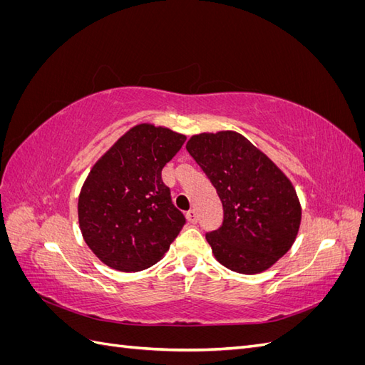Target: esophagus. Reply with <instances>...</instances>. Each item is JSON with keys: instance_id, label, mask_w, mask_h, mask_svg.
Instances as JSON below:
<instances>
[{"instance_id": "34e87169", "label": "esophagus", "mask_w": 365, "mask_h": 365, "mask_svg": "<svg viewBox=\"0 0 365 365\" xmlns=\"http://www.w3.org/2000/svg\"><path fill=\"white\" fill-rule=\"evenodd\" d=\"M187 220H189L190 224H196L197 222V215H196L195 210H190V212L187 213Z\"/></svg>"}]
</instances>
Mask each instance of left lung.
Returning <instances> with one entry per match:
<instances>
[{
    "label": "left lung",
    "mask_w": 365,
    "mask_h": 365,
    "mask_svg": "<svg viewBox=\"0 0 365 365\" xmlns=\"http://www.w3.org/2000/svg\"><path fill=\"white\" fill-rule=\"evenodd\" d=\"M185 149L212 181L224 222L205 239L219 263L240 274H259L288 252L302 222L291 180L239 132H202Z\"/></svg>",
    "instance_id": "1"
}]
</instances>
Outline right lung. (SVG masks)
I'll list each match as a JSON object with an SVG mask.
<instances>
[{
    "mask_svg": "<svg viewBox=\"0 0 365 365\" xmlns=\"http://www.w3.org/2000/svg\"><path fill=\"white\" fill-rule=\"evenodd\" d=\"M185 135L140 123L93 165L77 202L83 240L109 268L137 272L164 257L185 217L172 204L161 170Z\"/></svg>",
    "mask_w": 365,
    "mask_h": 365,
    "instance_id": "add662e5",
    "label": "right lung"
}]
</instances>
